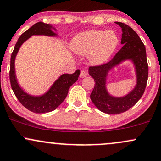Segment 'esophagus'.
Instances as JSON below:
<instances>
[{"mask_svg":"<svg viewBox=\"0 0 161 161\" xmlns=\"http://www.w3.org/2000/svg\"><path fill=\"white\" fill-rule=\"evenodd\" d=\"M87 75H88V73L85 70H82L81 71L80 75H79V76H80V78H85V77H86Z\"/></svg>","mask_w":161,"mask_h":161,"instance_id":"obj_1","label":"esophagus"}]
</instances>
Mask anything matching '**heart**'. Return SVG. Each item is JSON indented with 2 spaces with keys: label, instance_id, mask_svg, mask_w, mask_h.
Masks as SVG:
<instances>
[{
  "label": "heart",
  "instance_id": "b5f03b06",
  "mask_svg": "<svg viewBox=\"0 0 161 161\" xmlns=\"http://www.w3.org/2000/svg\"><path fill=\"white\" fill-rule=\"evenodd\" d=\"M119 39L114 31L90 30L77 34L73 39L70 48L79 55H88L93 65L106 63L113 55Z\"/></svg>",
  "mask_w": 161,
  "mask_h": 161
}]
</instances>
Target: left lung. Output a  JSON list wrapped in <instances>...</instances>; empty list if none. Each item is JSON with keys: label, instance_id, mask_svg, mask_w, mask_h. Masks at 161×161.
Instances as JSON below:
<instances>
[{"label": "left lung", "instance_id": "8db88e82", "mask_svg": "<svg viewBox=\"0 0 161 161\" xmlns=\"http://www.w3.org/2000/svg\"><path fill=\"white\" fill-rule=\"evenodd\" d=\"M121 28V43L123 46L108 63L90 67L88 73L94 79L95 85L91 94V100L100 111L117 115L126 112L142 97L148 76V66L144 44L138 34L128 25L115 22ZM130 61L135 67L136 85L132 90L122 97L112 96L106 87L109 73L123 62Z\"/></svg>", "mask_w": 161, "mask_h": 161}]
</instances>
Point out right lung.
<instances>
[{
    "instance_id": "right-lung-1",
    "label": "right lung",
    "mask_w": 161,
    "mask_h": 161,
    "mask_svg": "<svg viewBox=\"0 0 161 161\" xmlns=\"http://www.w3.org/2000/svg\"><path fill=\"white\" fill-rule=\"evenodd\" d=\"M53 31H57L52 25L42 22L34 24L23 33L15 44L11 55L9 80L12 89L19 102L26 109L35 113H46L55 110L62 103L68 94L69 88L78 80L80 70L77 69L73 74L64 73L60 75L49 90L40 95H33L26 92L20 86L15 74V61L19 50L24 42L32 36H46L55 37L58 36Z\"/></svg>"
}]
</instances>
